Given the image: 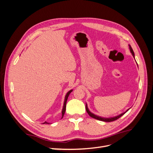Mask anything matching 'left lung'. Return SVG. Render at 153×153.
<instances>
[{
	"label": "left lung",
	"mask_w": 153,
	"mask_h": 153,
	"mask_svg": "<svg viewBox=\"0 0 153 153\" xmlns=\"http://www.w3.org/2000/svg\"><path fill=\"white\" fill-rule=\"evenodd\" d=\"M129 50H130V52H131V54H132V55H133V57L134 58H135V53H134L133 50V49H132L131 46L129 45ZM85 108H86V111H87V114H89L91 117L94 118V119H97V120H99V121H104V122H111V121H115V120L118 119L119 117H121L122 116V115H123L125 113L127 112L129 110V108L128 109V110L126 111V112H123V113H122V114H119V115H117V116L112 117H103L98 116V115H95V114H94L93 113H92V112H91V111L89 110V108H88V106H87V103H86V105H85Z\"/></svg>",
	"instance_id": "8db88e82"
}]
</instances>
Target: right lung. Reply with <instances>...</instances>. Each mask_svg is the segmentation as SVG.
<instances>
[{"label": "right lung", "instance_id": "1", "mask_svg": "<svg viewBox=\"0 0 153 153\" xmlns=\"http://www.w3.org/2000/svg\"><path fill=\"white\" fill-rule=\"evenodd\" d=\"M72 91H73V89H71V90H70V91H69L67 92V93H66V96H65V98H64V105H63V108H62V118L63 116H64V113H65L66 106V102H67V100H68V96H69V94H70ZM43 124H50V123H48L47 122V121H45V122L43 123Z\"/></svg>", "mask_w": 153, "mask_h": 153}]
</instances>
